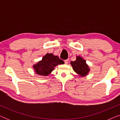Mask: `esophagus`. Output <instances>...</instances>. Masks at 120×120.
Returning a JSON list of instances; mask_svg holds the SVG:
<instances>
[{
  "mask_svg": "<svg viewBox=\"0 0 120 120\" xmlns=\"http://www.w3.org/2000/svg\"><path fill=\"white\" fill-rule=\"evenodd\" d=\"M64 63H65V64H68V60H64Z\"/></svg>",
  "mask_w": 120,
  "mask_h": 120,
  "instance_id": "1",
  "label": "esophagus"
}]
</instances>
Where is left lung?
Segmentation results:
<instances>
[{
  "label": "left lung",
  "mask_w": 120,
  "mask_h": 120,
  "mask_svg": "<svg viewBox=\"0 0 120 120\" xmlns=\"http://www.w3.org/2000/svg\"><path fill=\"white\" fill-rule=\"evenodd\" d=\"M73 69L80 76H85L90 71V68L86 63V60L80 56H77L75 61L70 62Z\"/></svg>",
  "instance_id": "8db88e82"
}]
</instances>
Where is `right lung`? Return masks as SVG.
<instances>
[{
  "label": "right lung",
  "instance_id": "add662e5",
  "mask_svg": "<svg viewBox=\"0 0 120 120\" xmlns=\"http://www.w3.org/2000/svg\"><path fill=\"white\" fill-rule=\"evenodd\" d=\"M63 60L52 53H47L42 57V60L33 65L35 73L42 76H47L53 71L56 66L64 64Z\"/></svg>",
  "mask_w": 120,
  "mask_h": 120
}]
</instances>
